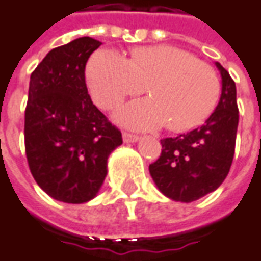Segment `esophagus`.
Masks as SVG:
<instances>
[{"label":"esophagus","instance_id":"1","mask_svg":"<svg viewBox=\"0 0 261 261\" xmlns=\"http://www.w3.org/2000/svg\"><path fill=\"white\" fill-rule=\"evenodd\" d=\"M122 136H123V141L126 142V143H130V142H136L138 139H139V136L135 134H130V132H123L122 134Z\"/></svg>","mask_w":261,"mask_h":261}]
</instances>
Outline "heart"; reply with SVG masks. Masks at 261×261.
<instances>
[{"mask_svg": "<svg viewBox=\"0 0 261 261\" xmlns=\"http://www.w3.org/2000/svg\"><path fill=\"white\" fill-rule=\"evenodd\" d=\"M88 84L103 109H115L146 86L150 98L134 100L118 113L123 125L136 129L166 123L170 130H188L207 118L219 95L213 68L170 45L134 49L129 61L112 49H100L89 61Z\"/></svg>", "mask_w": 261, "mask_h": 261, "instance_id": "1", "label": "heart"}]
</instances>
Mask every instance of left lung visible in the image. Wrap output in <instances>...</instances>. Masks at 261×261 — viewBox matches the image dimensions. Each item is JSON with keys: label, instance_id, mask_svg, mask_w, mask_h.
I'll return each mask as SVG.
<instances>
[{"label": "left lung", "instance_id": "8db88e82", "mask_svg": "<svg viewBox=\"0 0 261 261\" xmlns=\"http://www.w3.org/2000/svg\"><path fill=\"white\" fill-rule=\"evenodd\" d=\"M222 95L202 126L162 139L159 159L149 165L158 189L177 202H193L216 190L229 173L236 146V84L219 62Z\"/></svg>", "mask_w": 261, "mask_h": 261}]
</instances>
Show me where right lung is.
<instances>
[{"label": "right lung", "mask_w": 261, "mask_h": 261, "mask_svg": "<svg viewBox=\"0 0 261 261\" xmlns=\"http://www.w3.org/2000/svg\"><path fill=\"white\" fill-rule=\"evenodd\" d=\"M99 41L54 48L34 69L25 108V153L38 186L59 202L85 203L99 192L108 156L122 134L93 105L85 66Z\"/></svg>", "instance_id": "add662e5"}]
</instances>
